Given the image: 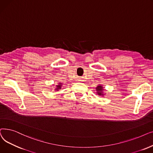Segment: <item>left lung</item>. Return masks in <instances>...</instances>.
Masks as SVG:
<instances>
[{
  "label": "left lung",
  "mask_w": 153,
  "mask_h": 153,
  "mask_svg": "<svg viewBox=\"0 0 153 153\" xmlns=\"http://www.w3.org/2000/svg\"><path fill=\"white\" fill-rule=\"evenodd\" d=\"M96 90L97 91V94H98V95H103V91L104 90H103V87H102V86H101V85L97 86V87L96 88Z\"/></svg>",
  "instance_id": "8db88e82"
}]
</instances>
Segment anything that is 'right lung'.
<instances>
[{
    "mask_svg": "<svg viewBox=\"0 0 153 153\" xmlns=\"http://www.w3.org/2000/svg\"><path fill=\"white\" fill-rule=\"evenodd\" d=\"M61 87H62V83H59V85H56V88L55 90H60V89H61Z\"/></svg>",
    "mask_w": 153,
    "mask_h": 153,
    "instance_id": "add662e5",
    "label": "right lung"
}]
</instances>
